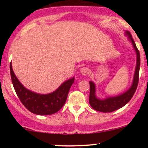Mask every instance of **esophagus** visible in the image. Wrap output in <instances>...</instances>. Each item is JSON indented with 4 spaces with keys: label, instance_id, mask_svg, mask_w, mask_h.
<instances>
[{
    "label": "esophagus",
    "instance_id": "34e87169",
    "mask_svg": "<svg viewBox=\"0 0 148 148\" xmlns=\"http://www.w3.org/2000/svg\"><path fill=\"white\" fill-rule=\"evenodd\" d=\"M89 73V69L86 67H83L80 69V74H82V75H86Z\"/></svg>",
    "mask_w": 148,
    "mask_h": 148
}]
</instances>
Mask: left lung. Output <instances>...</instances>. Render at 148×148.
Instances as JSON below:
<instances>
[{"label": "left lung", "instance_id": "8db88e82", "mask_svg": "<svg viewBox=\"0 0 148 148\" xmlns=\"http://www.w3.org/2000/svg\"><path fill=\"white\" fill-rule=\"evenodd\" d=\"M126 35H127L128 38L132 43L134 49L135 50L137 55V63L136 67L135 70V74H134L133 81H132V86H130L127 91L124 92L122 95L118 96L110 97L106 99H101L97 97L96 96V86L95 83L92 82H89L90 85V92H89V102L91 107L94 110L97 111L102 112H112L115 110H118L121 107H124L126 104L130 102L132 97H133L137 87H138V81H139V71H140V52H139L138 48H137L135 43L131 36L130 33L128 31H125Z\"/></svg>", "mask_w": 148, "mask_h": 148}]
</instances>
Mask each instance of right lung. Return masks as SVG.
I'll return each mask as SVG.
<instances>
[{
    "label": "right lung",
    "mask_w": 148,
    "mask_h": 148,
    "mask_svg": "<svg viewBox=\"0 0 148 148\" xmlns=\"http://www.w3.org/2000/svg\"><path fill=\"white\" fill-rule=\"evenodd\" d=\"M12 83L22 104L28 110L38 115H49L61 110L65 104L69 91L74 83V78L66 81L54 92L47 95L35 93L25 88L19 82L10 64Z\"/></svg>",
    "instance_id": "1"
}]
</instances>
